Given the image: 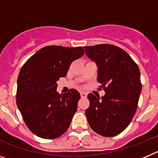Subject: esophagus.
Masks as SVG:
<instances>
[{
    "label": "esophagus",
    "mask_w": 158,
    "mask_h": 158,
    "mask_svg": "<svg viewBox=\"0 0 158 158\" xmlns=\"http://www.w3.org/2000/svg\"><path fill=\"white\" fill-rule=\"evenodd\" d=\"M81 96L82 98H85L86 96H87V93H85V92H81Z\"/></svg>",
    "instance_id": "obj_1"
}]
</instances>
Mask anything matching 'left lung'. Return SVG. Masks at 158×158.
Wrapping results in <instances>:
<instances>
[{
	"label": "left lung",
	"instance_id": "1",
	"mask_svg": "<svg viewBox=\"0 0 158 158\" xmlns=\"http://www.w3.org/2000/svg\"><path fill=\"white\" fill-rule=\"evenodd\" d=\"M85 54L98 67L97 81L105 95H88L85 115L92 129L104 137L120 134L132 120L142 90L140 71L129 54L111 44L84 47Z\"/></svg>",
	"mask_w": 158,
	"mask_h": 158
}]
</instances>
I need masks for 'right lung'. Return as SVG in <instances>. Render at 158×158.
Instances as JSON below:
<instances>
[{
  "mask_svg": "<svg viewBox=\"0 0 158 158\" xmlns=\"http://www.w3.org/2000/svg\"><path fill=\"white\" fill-rule=\"evenodd\" d=\"M81 47L47 46L32 55L19 71L16 104L25 123L42 139H52L69 128L77 109L80 93L70 89L57 93V81L65 77L70 64L83 56Z\"/></svg>",
  "mask_w": 158,
  "mask_h": 158,
  "instance_id": "add662e5",
  "label": "right lung"
}]
</instances>
